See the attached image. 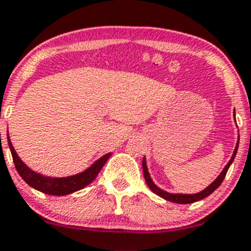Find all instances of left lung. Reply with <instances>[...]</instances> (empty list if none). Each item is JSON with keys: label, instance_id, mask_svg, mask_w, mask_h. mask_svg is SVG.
<instances>
[{"label": "left lung", "instance_id": "1", "mask_svg": "<svg viewBox=\"0 0 251 251\" xmlns=\"http://www.w3.org/2000/svg\"><path fill=\"white\" fill-rule=\"evenodd\" d=\"M234 120H235V110H234ZM238 147H239V136H238V141H236L235 149H234V152H233V154H231L230 160H229V162L226 163V167L223 168V171L219 173V176H218L217 178H215L214 181L209 184V186L205 187L203 191L198 192V193H192V194L170 193V192H167V191H163L162 188H160L157 184H154V182L152 181L151 175H150L149 168H147L146 158L144 157V161H142V170H144L145 181H146L147 186L150 187V189H151L153 193H156L157 196L162 197L163 200H166V201H170V202H173V203H179V204H189V203L198 202V201L203 200V198L208 197L209 194H212L213 192L218 188V187L221 186L222 182H223V179H224V177H226V172H228L229 167H230V165L233 163L234 158H235V154H236V152H238Z\"/></svg>", "mask_w": 251, "mask_h": 251}]
</instances>
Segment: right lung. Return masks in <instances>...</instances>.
I'll return each instance as SVG.
<instances>
[{
	"instance_id": "right-lung-1",
	"label": "right lung",
	"mask_w": 251,
	"mask_h": 251,
	"mask_svg": "<svg viewBox=\"0 0 251 251\" xmlns=\"http://www.w3.org/2000/svg\"><path fill=\"white\" fill-rule=\"evenodd\" d=\"M7 141H8L9 150H11V153H12L16 170H17L18 175L22 177L23 181L29 184L32 188L37 189L42 193L50 194V196H67V194L79 191V189L85 188L88 184H90L94 179L97 178L98 173L100 172L102 166L106 163V161L112 154L111 152L104 154L99 160L95 161L90 167L84 170L83 172L76 173V175L68 176V177H50V176L41 175L36 171L30 170L20 158L12 142L9 140L8 135H7Z\"/></svg>"
}]
</instances>
